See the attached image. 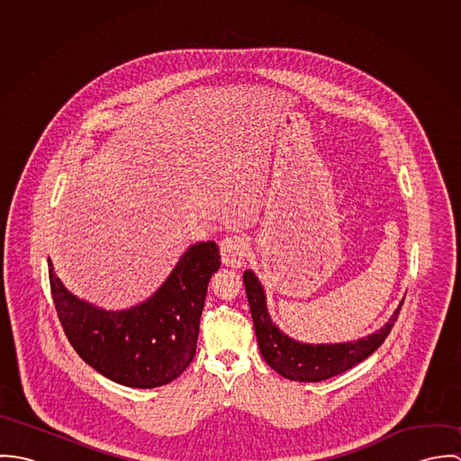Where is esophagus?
I'll use <instances>...</instances> for the list:
<instances>
[{
	"label": "esophagus",
	"mask_w": 461,
	"mask_h": 461,
	"mask_svg": "<svg viewBox=\"0 0 461 461\" xmlns=\"http://www.w3.org/2000/svg\"><path fill=\"white\" fill-rule=\"evenodd\" d=\"M220 254H221V263L238 269L245 264L247 243L241 236H227L220 243Z\"/></svg>",
	"instance_id": "1"
}]
</instances>
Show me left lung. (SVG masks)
<instances>
[{
	"mask_svg": "<svg viewBox=\"0 0 461 461\" xmlns=\"http://www.w3.org/2000/svg\"><path fill=\"white\" fill-rule=\"evenodd\" d=\"M245 291L264 360L271 369L293 382H323L337 376L373 355L394 327L402 302L384 329L355 342L303 344L276 329L266 309V294L258 276L249 269L243 273Z\"/></svg>",
	"mask_w": 461,
	"mask_h": 461,
	"instance_id": "1",
	"label": "left lung"
}]
</instances>
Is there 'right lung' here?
I'll list each match as a JSON object with an SVG mask.
<instances>
[{
	"label": "right lung",
	"instance_id": "add662e5",
	"mask_svg": "<svg viewBox=\"0 0 461 461\" xmlns=\"http://www.w3.org/2000/svg\"><path fill=\"white\" fill-rule=\"evenodd\" d=\"M50 263L59 320L76 353L115 384L154 389L176 380L194 360L211 275L220 267L214 241L190 247L165 284L141 305L103 311L70 294Z\"/></svg>",
	"mask_w": 461,
	"mask_h": 461
}]
</instances>
